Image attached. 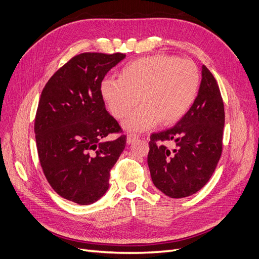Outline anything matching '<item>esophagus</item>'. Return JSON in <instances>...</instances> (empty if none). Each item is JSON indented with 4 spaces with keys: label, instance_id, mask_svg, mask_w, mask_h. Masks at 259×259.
Instances as JSON below:
<instances>
[{
    "label": "esophagus",
    "instance_id": "obj_1",
    "mask_svg": "<svg viewBox=\"0 0 259 259\" xmlns=\"http://www.w3.org/2000/svg\"><path fill=\"white\" fill-rule=\"evenodd\" d=\"M137 139H138V135L132 134V133H130V134L127 135V138H126V143L127 144H133L134 142H136Z\"/></svg>",
    "mask_w": 259,
    "mask_h": 259
}]
</instances>
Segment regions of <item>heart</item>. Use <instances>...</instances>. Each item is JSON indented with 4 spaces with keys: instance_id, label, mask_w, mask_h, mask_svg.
Wrapping results in <instances>:
<instances>
[{
    "instance_id": "heart-1",
    "label": "heart",
    "mask_w": 259,
    "mask_h": 259,
    "mask_svg": "<svg viewBox=\"0 0 259 259\" xmlns=\"http://www.w3.org/2000/svg\"><path fill=\"white\" fill-rule=\"evenodd\" d=\"M200 89V72L191 60L154 55L125 65L119 79L107 77L100 94L116 119H124L139 102L143 105L123 122L128 132H144L160 121L178 122L190 110Z\"/></svg>"
}]
</instances>
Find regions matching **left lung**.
<instances>
[{"label":"left lung","mask_w":259,"mask_h":259,"mask_svg":"<svg viewBox=\"0 0 259 259\" xmlns=\"http://www.w3.org/2000/svg\"><path fill=\"white\" fill-rule=\"evenodd\" d=\"M224 103L218 84L202 66L197 99L174 127L150 136L148 166L154 186L169 198L198 192L213 175L223 151ZM174 141L170 151L161 143Z\"/></svg>","instance_id":"1"}]
</instances>
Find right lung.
I'll return each instance as SVG.
<instances>
[{"label": "right lung", "mask_w": 259, "mask_h": 259, "mask_svg": "<svg viewBox=\"0 0 259 259\" xmlns=\"http://www.w3.org/2000/svg\"><path fill=\"white\" fill-rule=\"evenodd\" d=\"M125 58L121 53L76 55L53 74L38 101L34 133L38 159L49 184L60 197L81 205L99 200L126 136L106 110L100 84Z\"/></svg>", "instance_id": "1"}]
</instances>
